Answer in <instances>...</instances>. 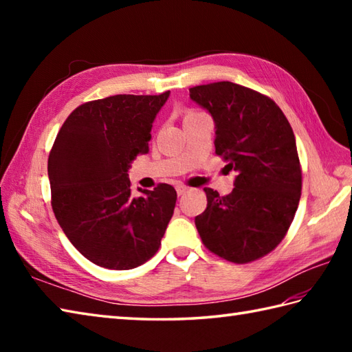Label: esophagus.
<instances>
[{
  "instance_id": "esophagus-1",
  "label": "esophagus",
  "mask_w": 352,
  "mask_h": 352,
  "mask_svg": "<svg viewBox=\"0 0 352 352\" xmlns=\"http://www.w3.org/2000/svg\"><path fill=\"white\" fill-rule=\"evenodd\" d=\"M177 193H178V197H182V195H184L186 192H188V188H186L184 184H177Z\"/></svg>"
}]
</instances>
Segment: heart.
<instances>
[{
	"mask_svg": "<svg viewBox=\"0 0 352 352\" xmlns=\"http://www.w3.org/2000/svg\"><path fill=\"white\" fill-rule=\"evenodd\" d=\"M192 113H195V111H188V115H192ZM188 115H186V116H188Z\"/></svg>",
	"mask_w": 352,
	"mask_h": 352,
	"instance_id": "heart-1",
	"label": "heart"
}]
</instances>
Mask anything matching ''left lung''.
<instances>
[{
	"mask_svg": "<svg viewBox=\"0 0 352 352\" xmlns=\"http://www.w3.org/2000/svg\"><path fill=\"white\" fill-rule=\"evenodd\" d=\"M189 92L213 118L216 154L237 174L226 197L204 189L207 208L195 218L197 230L216 256L250 263L283 241L300 204L294 130L271 98L245 86L218 81Z\"/></svg>",
	"mask_w": 352,
	"mask_h": 352,
	"instance_id": "obj_1",
	"label": "left lung"
}]
</instances>
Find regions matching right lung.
<instances>
[{
    "instance_id": "1",
    "label": "right lung",
    "mask_w": 352,
    "mask_h": 352,
    "mask_svg": "<svg viewBox=\"0 0 352 352\" xmlns=\"http://www.w3.org/2000/svg\"><path fill=\"white\" fill-rule=\"evenodd\" d=\"M169 91L115 95L81 104L48 157L51 206L71 243L101 267L126 271L151 258L174 214L169 184L131 193L129 169L148 153L153 122Z\"/></svg>"
}]
</instances>
